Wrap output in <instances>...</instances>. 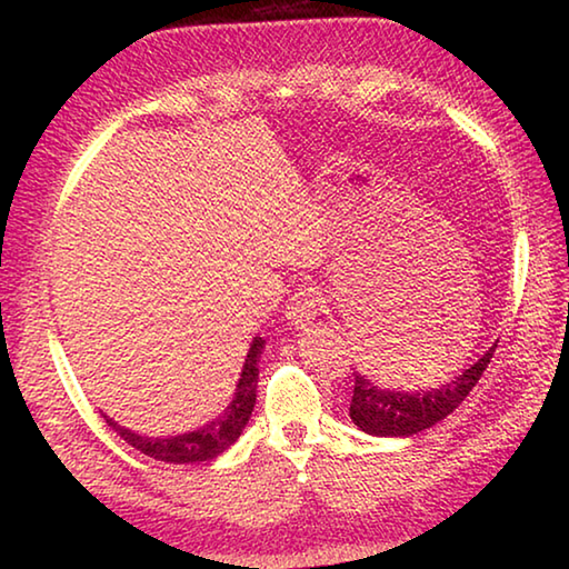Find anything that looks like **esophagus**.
Returning <instances> with one entry per match:
<instances>
[{
    "instance_id": "obj_1",
    "label": "esophagus",
    "mask_w": 569,
    "mask_h": 569,
    "mask_svg": "<svg viewBox=\"0 0 569 569\" xmlns=\"http://www.w3.org/2000/svg\"><path fill=\"white\" fill-rule=\"evenodd\" d=\"M321 311V296L313 286H303L293 293L291 301H288L286 316L288 323L296 326V329H306L308 323L316 321V316Z\"/></svg>"
}]
</instances>
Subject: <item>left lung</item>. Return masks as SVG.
Returning a JSON list of instances; mask_svg holds the SVG:
<instances>
[{"label":"left lung","mask_w":569,"mask_h":569,"mask_svg":"<svg viewBox=\"0 0 569 569\" xmlns=\"http://www.w3.org/2000/svg\"><path fill=\"white\" fill-rule=\"evenodd\" d=\"M497 343L481 359L457 373L437 389L401 391L383 389L363 373L353 371V397L349 407L351 421L371 437H413L419 431L435 427L437 421L447 419L467 393L477 387L487 363L492 361Z\"/></svg>","instance_id":"8db88e82"}]
</instances>
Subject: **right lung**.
<instances>
[{
    "label": "right lung",
    "mask_w": 569,
    "mask_h": 569,
    "mask_svg": "<svg viewBox=\"0 0 569 569\" xmlns=\"http://www.w3.org/2000/svg\"><path fill=\"white\" fill-rule=\"evenodd\" d=\"M266 341L261 336H256L253 343H250L243 371H240V379L236 383L233 401L228 403L226 411L220 417L210 419L203 427L186 431V435L178 437H142L134 435L128 427H120L118 421L104 417V421L118 431V435L134 447L140 455H148L158 461H170V465H192V461H210L218 455L236 445L238 437L243 435L246 423L253 413L256 407V389H258V359H261Z\"/></svg>",
    "instance_id": "1"
}]
</instances>
